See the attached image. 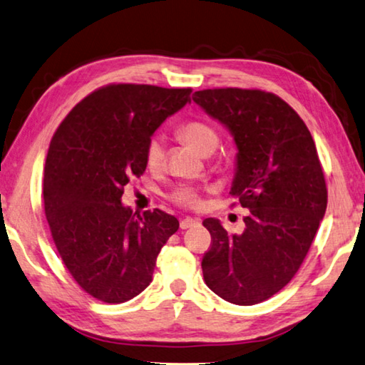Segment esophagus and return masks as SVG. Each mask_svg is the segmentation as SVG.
I'll use <instances>...</instances> for the list:
<instances>
[{
	"mask_svg": "<svg viewBox=\"0 0 365 365\" xmlns=\"http://www.w3.org/2000/svg\"><path fill=\"white\" fill-rule=\"evenodd\" d=\"M196 223H197V220H195V218L187 217V218H183V220H180V228H182V230H187V228L195 227Z\"/></svg>",
	"mask_w": 365,
	"mask_h": 365,
	"instance_id": "esophagus-1",
	"label": "esophagus"
}]
</instances>
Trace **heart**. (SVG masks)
I'll use <instances>...</instances> for the list:
<instances>
[{
    "label": "heart",
    "mask_w": 365,
    "mask_h": 365,
    "mask_svg": "<svg viewBox=\"0 0 365 365\" xmlns=\"http://www.w3.org/2000/svg\"><path fill=\"white\" fill-rule=\"evenodd\" d=\"M178 134L187 140L190 145L201 151L202 155H210L220 145V134L210 123L204 119H190L178 128ZM165 158H168V150H165V142L161 135H153L145 148V161L151 170H160L164 168ZM172 200L177 204L185 205V207L196 209L201 205V197L197 195V190L190 185L178 187L172 193Z\"/></svg>",
    "instance_id": "obj_1"
}]
</instances>
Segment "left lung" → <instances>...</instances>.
<instances>
[{"label":"left lung","instance_id":"obj_1","mask_svg":"<svg viewBox=\"0 0 365 365\" xmlns=\"http://www.w3.org/2000/svg\"><path fill=\"white\" fill-rule=\"evenodd\" d=\"M193 101L231 132L237 147L230 195L246 228L228 235L217 218L202 257L207 287L230 303L250 307L279 292L307 257L326 214L327 188L316 145L297 111L260 89H204Z\"/></svg>","mask_w":365,"mask_h":365}]
</instances>
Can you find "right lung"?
Masks as SVG:
<instances>
[{
    "label": "right lung",
    "instance_id": "1",
    "mask_svg": "<svg viewBox=\"0 0 365 365\" xmlns=\"http://www.w3.org/2000/svg\"><path fill=\"white\" fill-rule=\"evenodd\" d=\"M191 89L108 84L84 97L58 125L44 165V212L73 279L105 303L147 289L158 254L178 230L174 215L124 207L130 178L147 169L145 148Z\"/></svg>",
    "mask_w": 365,
    "mask_h": 365
}]
</instances>
